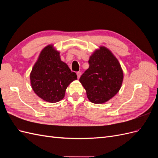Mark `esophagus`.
<instances>
[{"mask_svg":"<svg viewBox=\"0 0 158 158\" xmlns=\"http://www.w3.org/2000/svg\"><path fill=\"white\" fill-rule=\"evenodd\" d=\"M76 74H77V77L79 79L80 77V76H81V73H80V72H77V73H76Z\"/></svg>","mask_w":158,"mask_h":158,"instance_id":"esophagus-1","label":"esophagus"}]
</instances>
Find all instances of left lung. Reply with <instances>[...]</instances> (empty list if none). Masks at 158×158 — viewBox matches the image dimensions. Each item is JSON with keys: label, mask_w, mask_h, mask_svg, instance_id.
Segmentation results:
<instances>
[{"label": "left lung", "mask_w": 158, "mask_h": 158, "mask_svg": "<svg viewBox=\"0 0 158 158\" xmlns=\"http://www.w3.org/2000/svg\"><path fill=\"white\" fill-rule=\"evenodd\" d=\"M89 68L81 76L80 82L94 103H103L115 95L123 80L121 65L112 52L105 47L89 57Z\"/></svg>", "instance_id": "left-lung-1"}]
</instances>
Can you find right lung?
<instances>
[{
    "instance_id": "add662e5",
    "label": "right lung",
    "mask_w": 158,
    "mask_h": 158,
    "mask_svg": "<svg viewBox=\"0 0 158 158\" xmlns=\"http://www.w3.org/2000/svg\"><path fill=\"white\" fill-rule=\"evenodd\" d=\"M76 79V73L60 60L59 52L51 45L41 51L30 74L33 90L50 103L63 99L66 88Z\"/></svg>"
}]
</instances>
